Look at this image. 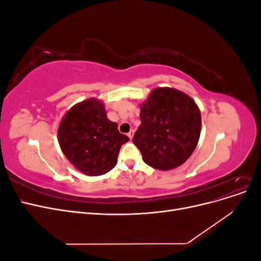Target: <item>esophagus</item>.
I'll use <instances>...</instances> for the list:
<instances>
[{
  "label": "esophagus",
  "mask_w": 261,
  "mask_h": 261,
  "mask_svg": "<svg viewBox=\"0 0 261 261\" xmlns=\"http://www.w3.org/2000/svg\"><path fill=\"white\" fill-rule=\"evenodd\" d=\"M133 135H134V130H130V132L127 134V136L129 137L130 140H132V138H133Z\"/></svg>",
  "instance_id": "obj_1"
}]
</instances>
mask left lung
I'll list each match as a JSON object with an SVG mask.
<instances>
[{
    "label": "left lung",
    "mask_w": 261,
    "mask_h": 261,
    "mask_svg": "<svg viewBox=\"0 0 261 261\" xmlns=\"http://www.w3.org/2000/svg\"><path fill=\"white\" fill-rule=\"evenodd\" d=\"M141 124L133 138L144 162L172 170L192 155L200 136L201 115L195 101L172 88L153 89L140 107Z\"/></svg>",
    "instance_id": "8db88e82"
}]
</instances>
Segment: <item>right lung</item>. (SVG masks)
<instances>
[{"instance_id": "1", "label": "right lung", "mask_w": 261, "mask_h": 261, "mask_svg": "<svg viewBox=\"0 0 261 261\" xmlns=\"http://www.w3.org/2000/svg\"><path fill=\"white\" fill-rule=\"evenodd\" d=\"M63 153L76 169L89 176H99L116 164L123 144L129 138L109 120L103 103L89 99L76 105L65 114L59 132Z\"/></svg>"}]
</instances>
